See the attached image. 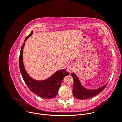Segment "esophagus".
<instances>
[{"label":"esophagus","mask_w":122,"mask_h":122,"mask_svg":"<svg viewBox=\"0 0 122 122\" xmlns=\"http://www.w3.org/2000/svg\"><path fill=\"white\" fill-rule=\"evenodd\" d=\"M74 69V68L73 65H69L68 66V67H67V71H68V72L71 73V72H72L73 71Z\"/></svg>","instance_id":"esophagus-1"}]
</instances>
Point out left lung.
<instances>
[{"label":"left lung","instance_id":"left-lung-1","mask_svg":"<svg viewBox=\"0 0 122 122\" xmlns=\"http://www.w3.org/2000/svg\"><path fill=\"white\" fill-rule=\"evenodd\" d=\"M71 76L74 79L73 94L74 96L79 100H84L92 98L98 95L104 90L107 83L102 87L96 90H89L84 88L81 84L78 77L75 73H72Z\"/></svg>","mask_w":122,"mask_h":122}]
</instances>
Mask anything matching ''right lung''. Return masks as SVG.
Masks as SVG:
<instances>
[{"label":"right lung","instance_id":"1","mask_svg":"<svg viewBox=\"0 0 122 122\" xmlns=\"http://www.w3.org/2000/svg\"><path fill=\"white\" fill-rule=\"evenodd\" d=\"M32 31L25 38L21 47L19 55V68L22 78L32 93L45 99L55 98L57 95L59 88L61 86L62 80L64 77L69 75L66 70H61L55 72L49 78L44 80H36L29 76L23 65V51L26 40L32 35Z\"/></svg>","mask_w":122,"mask_h":122}]
</instances>
